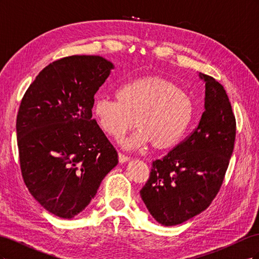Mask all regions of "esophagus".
<instances>
[{
  "instance_id": "34e87169",
  "label": "esophagus",
  "mask_w": 259,
  "mask_h": 259,
  "mask_svg": "<svg viewBox=\"0 0 259 259\" xmlns=\"http://www.w3.org/2000/svg\"><path fill=\"white\" fill-rule=\"evenodd\" d=\"M128 160H130V156H127L126 154H124L122 152H119V161L121 163H124V162H126Z\"/></svg>"
}]
</instances>
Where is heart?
<instances>
[{
    "mask_svg": "<svg viewBox=\"0 0 259 259\" xmlns=\"http://www.w3.org/2000/svg\"><path fill=\"white\" fill-rule=\"evenodd\" d=\"M115 101L99 98L94 104V115L108 136L123 138L134 127L139 128L126 148L150 143L155 150L175 147L186 133L193 116L190 96L170 81L147 75L117 89Z\"/></svg>",
    "mask_w": 259,
    "mask_h": 259,
    "instance_id": "1",
    "label": "heart"
}]
</instances>
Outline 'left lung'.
Returning <instances> with one entry per match:
<instances>
[{"mask_svg": "<svg viewBox=\"0 0 259 259\" xmlns=\"http://www.w3.org/2000/svg\"><path fill=\"white\" fill-rule=\"evenodd\" d=\"M205 81V111L199 125L162 159L152 162L140 195L163 226H176L206 209L223 185L236 139V117L224 86Z\"/></svg>", "mask_w": 259, "mask_h": 259, "instance_id": "obj_1", "label": "left lung"}]
</instances>
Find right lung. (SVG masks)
I'll use <instances>...</instances> for the list:
<instances>
[{"label": "right lung", "mask_w": 259, "mask_h": 259, "mask_svg": "<svg viewBox=\"0 0 259 259\" xmlns=\"http://www.w3.org/2000/svg\"><path fill=\"white\" fill-rule=\"evenodd\" d=\"M113 65L74 55L46 66L30 84L17 114L22 179L50 213L72 218L90 204L117 152L92 117L94 96Z\"/></svg>", "instance_id": "1"}]
</instances>
